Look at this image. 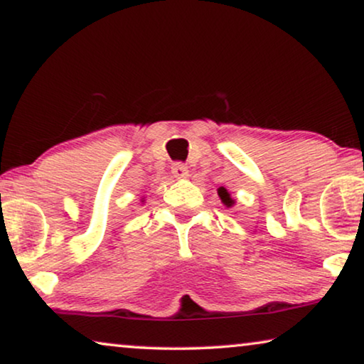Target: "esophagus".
Masks as SVG:
<instances>
[{
    "instance_id": "obj_1",
    "label": "esophagus",
    "mask_w": 364,
    "mask_h": 364,
    "mask_svg": "<svg viewBox=\"0 0 364 364\" xmlns=\"http://www.w3.org/2000/svg\"><path fill=\"white\" fill-rule=\"evenodd\" d=\"M171 173H173V176L178 178V180H184V178H188L189 170L184 164H175L171 166Z\"/></svg>"
}]
</instances>
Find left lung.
Returning a JSON list of instances; mask_svg holds the SVG:
<instances>
[{
    "instance_id": "1",
    "label": "left lung",
    "mask_w": 364,
    "mask_h": 364,
    "mask_svg": "<svg viewBox=\"0 0 364 364\" xmlns=\"http://www.w3.org/2000/svg\"><path fill=\"white\" fill-rule=\"evenodd\" d=\"M217 194H219V198L222 199V203H224L227 208H232V205H234V203L235 200L230 198V194H229V191H227L225 188H219L217 189Z\"/></svg>"
}]
</instances>
